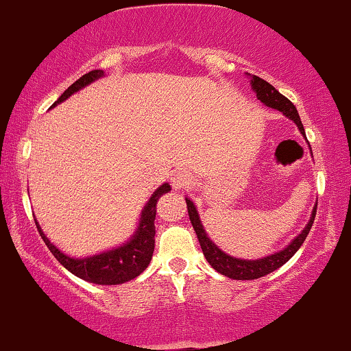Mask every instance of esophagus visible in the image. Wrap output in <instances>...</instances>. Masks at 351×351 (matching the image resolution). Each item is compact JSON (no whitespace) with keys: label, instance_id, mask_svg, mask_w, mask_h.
Segmentation results:
<instances>
[{"label":"esophagus","instance_id":"obj_1","mask_svg":"<svg viewBox=\"0 0 351 351\" xmlns=\"http://www.w3.org/2000/svg\"><path fill=\"white\" fill-rule=\"evenodd\" d=\"M171 184L176 191H180V189L189 187V184H191V177H189V174L185 171H176L172 172L171 176Z\"/></svg>","mask_w":351,"mask_h":351}]
</instances>
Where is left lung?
<instances>
[{"label": "left lung", "mask_w": 351, "mask_h": 351, "mask_svg": "<svg viewBox=\"0 0 351 351\" xmlns=\"http://www.w3.org/2000/svg\"><path fill=\"white\" fill-rule=\"evenodd\" d=\"M251 86H253V90L256 92L258 100H261L266 106H269V108L282 111L287 118L292 119V121L298 125L300 133L306 136L304 125L302 121H300L299 113L298 110H295L294 103L287 100L284 95L279 93L273 85L267 84L266 80H263V78H259L256 75H253V78H251ZM185 202H187L189 217H191L192 226L193 230H195L197 238H199L200 248L204 251V256L207 258L210 266H212L215 271H218L220 274H223L230 279H237V281H251V279L263 278V276L273 273V271L278 269V267H281L284 263L289 261V259L295 254V251H298L300 246H302V243L306 241L307 234L312 228V223H314L315 220V212H317V205H315L311 220H308L306 228L302 230V233H299L298 237L292 240L291 245H287L282 251L261 259H240L223 253L215 243L210 240L207 232L204 230V225H202L199 213H197V208L195 205H193V202L191 199H185Z\"/></svg>", "instance_id": "1"}]
</instances>
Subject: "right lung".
<instances>
[{
	"mask_svg": "<svg viewBox=\"0 0 351 351\" xmlns=\"http://www.w3.org/2000/svg\"><path fill=\"white\" fill-rule=\"evenodd\" d=\"M100 77H103V70H92V72L82 75L60 95L59 100L53 103L52 106L67 100L70 95L78 92V90L84 88V86L88 84H92V82H95ZM169 191H171V185L162 184L158 191L152 193L149 202L146 204V207L143 208L138 230H136L133 238H131L130 241L125 243L123 246H119V248L105 251V253L95 254V256L82 259L67 256V254L62 253L59 248H56V246L47 240V237L43 233V230H40L37 221L36 226L37 230H39L44 243L47 245V248L51 250V253L56 256L57 261H59L65 269H69L70 273L75 274L77 278L93 284H101V286L123 284L138 278L151 263L152 251H154L156 234V204H158L159 197H162L164 193H167Z\"/></svg>",
	"mask_w": 351,
	"mask_h": 351,
	"instance_id": "1",
	"label": "right lung"
}]
</instances>
